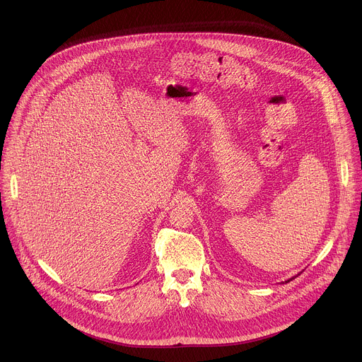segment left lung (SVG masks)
Here are the masks:
<instances>
[{
	"label": "left lung",
	"instance_id": "1",
	"mask_svg": "<svg viewBox=\"0 0 362 362\" xmlns=\"http://www.w3.org/2000/svg\"><path fill=\"white\" fill-rule=\"evenodd\" d=\"M298 275H299V274H298ZM298 275H296V276H298ZM296 276H292V278H289V279H286V281H285V284H288V282H291V281H292V279H295V278H296Z\"/></svg>",
	"mask_w": 362,
	"mask_h": 362
}]
</instances>
